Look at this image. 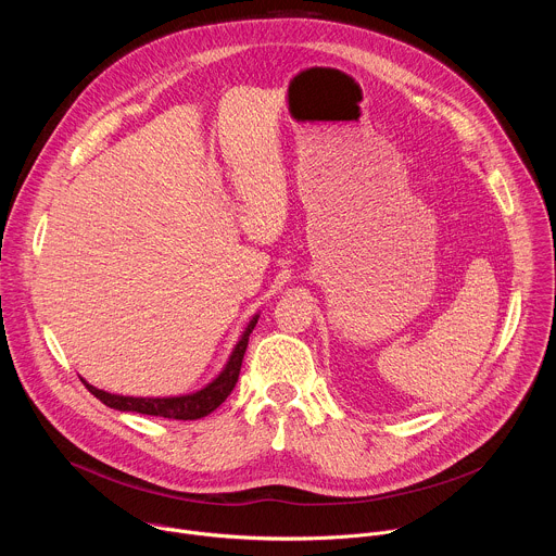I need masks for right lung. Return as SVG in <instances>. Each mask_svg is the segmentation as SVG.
I'll return each mask as SVG.
<instances>
[{
  "mask_svg": "<svg viewBox=\"0 0 556 556\" xmlns=\"http://www.w3.org/2000/svg\"><path fill=\"white\" fill-rule=\"evenodd\" d=\"M260 314H255L251 324L247 326L242 339L237 341L235 350L230 352L224 369L217 374V378H213L206 387H202L195 393H187V395H169V399H134V395H121V393H110L103 389H97L94 384H90L86 378L84 384L88 387V391L97 399L118 412H134V414H144V416H157V418H169V420H198L208 416L211 412H215L226 399L228 393L232 391L237 378H240V369H242V361L249 348V337L257 326Z\"/></svg>",
  "mask_w": 556,
  "mask_h": 556,
  "instance_id": "1",
  "label": "right lung"
}]
</instances>
